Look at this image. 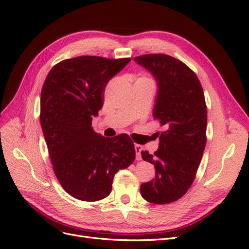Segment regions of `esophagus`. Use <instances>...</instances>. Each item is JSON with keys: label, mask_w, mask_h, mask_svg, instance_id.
I'll return each instance as SVG.
<instances>
[{"label": "esophagus", "mask_w": 249, "mask_h": 249, "mask_svg": "<svg viewBox=\"0 0 249 249\" xmlns=\"http://www.w3.org/2000/svg\"><path fill=\"white\" fill-rule=\"evenodd\" d=\"M134 146H135V150H136V159H137L138 161H140V160L142 159L141 152H142L143 148H142V146L139 145V144H135Z\"/></svg>", "instance_id": "obj_1"}]
</instances>
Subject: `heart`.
I'll list each match as a JSON object with an SVG mask.
<instances>
[{
	"label": "heart",
	"instance_id": "obj_1",
	"mask_svg": "<svg viewBox=\"0 0 249 249\" xmlns=\"http://www.w3.org/2000/svg\"><path fill=\"white\" fill-rule=\"evenodd\" d=\"M136 81H146V82H153L152 80H150L149 78L145 77V76H141V77H138Z\"/></svg>",
	"mask_w": 249,
	"mask_h": 249
}]
</instances>
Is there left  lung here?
Returning a JSON list of instances; mask_svg holds the SVG:
<instances>
[{
    "label": "left lung",
    "mask_w": 249,
    "mask_h": 249,
    "mask_svg": "<svg viewBox=\"0 0 249 249\" xmlns=\"http://www.w3.org/2000/svg\"><path fill=\"white\" fill-rule=\"evenodd\" d=\"M153 74L157 97L153 116L165 131L159 148L142 159L155 165L156 177L140 187L145 200L164 205L178 200L192 185L206 146L207 107L198 78L179 60L164 54L135 57Z\"/></svg>",
    "instance_id": "obj_1"
}]
</instances>
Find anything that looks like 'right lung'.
Instances as JSON below:
<instances>
[{"instance_id": "right-lung-1", "label": "right lung", "mask_w": 249, "mask_h": 249, "mask_svg": "<svg viewBox=\"0 0 249 249\" xmlns=\"http://www.w3.org/2000/svg\"><path fill=\"white\" fill-rule=\"evenodd\" d=\"M131 61L81 56L50 71L40 96V124L55 175L72 197H107L113 178L134 162V143L125 134L113 138L94 132L92 118L103 107L105 87Z\"/></svg>"}]
</instances>
